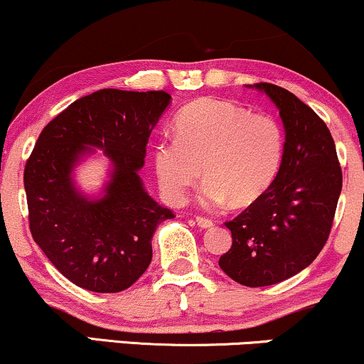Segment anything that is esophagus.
Returning <instances> with one entry per match:
<instances>
[{"instance_id": "1", "label": "esophagus", "mask_w": 364, "mask_h": 364, "mask_svg": "<svg viewBox=\"0 0 364 364\" xmlns=\"http://www.w3.org/2000/svg\"><path fill=\"white\" fill-rule=\"evenodd\" d=\"M196 223H197V226H200V228H203V230H209V228L214 226V223L210 221V219L203 218V216H197L196 218Z\"/></svg>"}]
</instances>
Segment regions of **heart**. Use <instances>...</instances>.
Returning a JSON list of instances; mask_svg holds the SVG:
<instances>
[{
    "label": "heart",
    "instance_id": "heart-1",
    "mask_svg": "<svg viewBox=\"0 0 364 364\" xmlns=\"http://www.w3.org/2000/svg\"><path fill=\"white\" fill-rule=\"evenodd\" d=\"M173 129L175 136L160 140L154 151L160 191L172 204H182L204 172L205 205L230 200L246 208L270 191L282 168L284 127L268 113L204 97L183 107Z\"/></svg>",
    "mask_w": 364,
    "mask_h": 364
}]
</instances>
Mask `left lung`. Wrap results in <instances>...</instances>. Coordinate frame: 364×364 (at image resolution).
Instances as JSON below:
<instances>
[{"label": "left lung", "instance_id": "left-lung-1", "mask_svg": "<svg viewBox=\"0 0 364 364\" xmlns=\"http://www.w3.org/2000/svg\"><path fill=\"white\" fill-rule=\"evenodd\" d=\"M280 111L285 154L278 177L262 199L232 221V245L219 267L245 287L284 282L307 268L329 237L343 187L329 128L295 94L275 84H253Z\"/></svg>", "mask_w": 364, "mask_h": 364}]
</instances>
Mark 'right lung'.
Returning a JSON list of instances; mask_svg holds the SVG:
<instances>
[{
  "label": "right lung",
  "mask_w": 364,
  "mask_h": 364,
  "mask_svg": "<svg viewBox=\"0 0 364 364\" xmlns=\"http://www.w3.org/2000/svg\"><path fill=\"white\" fill-rule=\"evenodd\" d=\"M165 91L101 89L74 101L40 133L26 160L23 183L30 231L53 267L80 289L127 290L151 262L156 226L173 213L143 187L146 143L170 105ZM100 147L112 161L100 198L77 191L72 178L82 156Z\"/></svg>",
  "instance_id": "1"
}]
</instances>
